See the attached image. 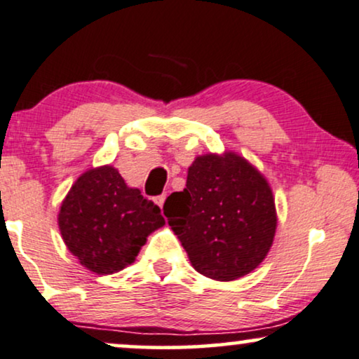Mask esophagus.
Instances as JSON below:
<instances>
[{
    "label": "esophagus",
    "mask_w": 359,
    "mask_h": 359,
    "mask_svg": "<svg viewBox=\"0 0 359 359\" xmlns=\"http://www.w3.org/2000/svg\"><path fill=\"white\" fill-rule=\"evenodd\" d=\"M154 201H156L157 205L162 208V205H164V202H165V195H157V197L154 198Z\"/></svg>",
    "instance_id": "1"
}]
</instances>
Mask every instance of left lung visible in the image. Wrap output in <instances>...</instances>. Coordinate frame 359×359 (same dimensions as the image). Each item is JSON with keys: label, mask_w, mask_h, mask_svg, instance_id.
<instances>
[{"label": "left lung", "mask_w": 359, "mask_h": 359, "mask_svg": "<svg viewBox=\"0 0 359 359\" xmlns=\"http://www.w3.org/2000/svg\"><path fill=\"white\" fill-rule=\"evenodd\" d=\"M164 213L190 263L208 278L230 281L260 265L273 243L275 201L260 172L237 154L201 156Z\"/></svg>", "instance_id": "8db88e82"}]
</instances>
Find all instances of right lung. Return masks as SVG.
<instances>
[{
    "mask_svg": "<svg viewBox=\"0 0 359 359\" xmlns=\"http://www.w3.org/2000/svg\"><path fill=\"white\" fill-rule=\"evenodd\" d=\"M164 224L161 208L139 189L127 187L111 165L81 175L59 212V230L69 252L99 275L133 263L147 235Z\"/></svg>",
    "mask_w": 359,
    "mask_h": 359,
    "instance_id": "obj_1",
    "label": "right lung"
}]
</instances>
